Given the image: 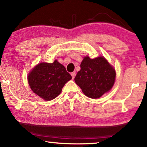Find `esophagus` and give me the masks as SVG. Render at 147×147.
Here are the masks:
<instances>
[{
	"instance_id": "esophagus-1",
	"label": "esophagus",
	"mask_w": 147,
	"mask_h": 147,
	"mask_svg": "<svg viewBox=\"0 0 147 147\" xmlns=\"http://www.w3.org/2000/svg\"><path fill=\"white\" fill-rule=\"evenodd\" d=\"M72 77H73V78H74V77H75V75H76V72H73V73H71Z\"/></svg>"
}]
</instances>
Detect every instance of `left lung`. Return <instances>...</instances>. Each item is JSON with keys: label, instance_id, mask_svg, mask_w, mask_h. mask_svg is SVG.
I'll return each mask as SVG.
<instances>
[{"label": "left lung", "instance_id": "8db88e82", "mask_svg": "<svg viewBox=\"0 0 147 147\" xmlns=\"http://www.w3.org/2000/svg\"><path fill=\"white\" fill-rule=\"evenodd\" d=\"M115 79V69L104 57H85L74 81L85 95L96 99L111 90Z\"/></svg>", "mask_w": 147, "mask_h": 147}]
</instances>
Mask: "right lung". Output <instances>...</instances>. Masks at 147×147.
<instances>
[{
    "label": "right lung",
    "mask_w": 147,
    "mask_h": 147,
    "mask_svg": "<svg viewBox=\"0 0 147 147\" xmlns=\"http://www.w3.org/2000/svg\"><path fill=\"white\" fill-rule=\"evenodd\" d=\"M28 78L32 91L49 101L59 95L63 87L72 76L65 67L55 60L52 63H39L30 72Z\"/></svg>",
    "instance_id": "obj_1"
}]
</instances>
